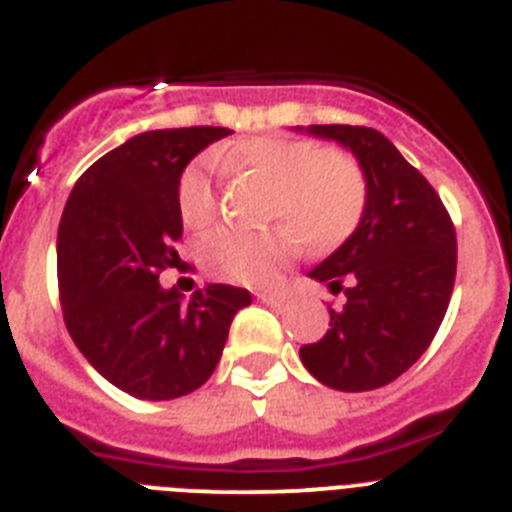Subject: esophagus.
<instances>
[{
  "mask_svg": "<svg viewBox=\"0 0 512 512\" xmlns=\"http://www.w3.org/2000/svg\"><path fill=\"white\" fill-rule=\"evenodd\" d=\"M262 303H283L290 296L288 288H270V290H257L255 293Z\"/></svg>",
  "mask_w": 512,
  "mask_h": 512,
  "instance_id": "1",
  "label": "esophagus"
}]
</instances>
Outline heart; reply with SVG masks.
<instances>
[{"instance_id":"heart-1","label":"heart","mask_w":512,"mask_h":512,"mask_svg":"<svg viewBox=\"0 0 512 512\" xmlns=\"http://www.w3.org/2000/svg\"><path fill=\"white\" fill-rule=\"evenodd\" d=\"M222 168L250 173L273 186L270 222L280 229L239 232L219 229L201 239L206 270L239 283H265L296 252L298 242L311 252L342 247L365 219L370 186L354 158L334 153L313 140L250 137L219 155ZM176 206L188 229H206L219 214L214 160L186 165L176 186Z\"/></svg>"}]
</instances>
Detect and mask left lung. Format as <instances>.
Masks as SVG:
<instances>
[{
    "label": "left lung",
    "instance_id": "left-lung-1",
    "mask_svg": "<svg viewBox=\"0 0 512 512\" xmlns=\"http://www.w3.org/2000/svg\"><path fill=\"white\" fill-rule=\"evenodd\" d=\"M306 132L357 155L370 201L357 232L308 273L347 303L329 308V331L303 344L301 362L334 390H375L434 342L457 278V232L434 186L385 135L352 124Z\"/></svg>",
    "mask_w": 512,
    "mask_h": 512
}]
</instances>
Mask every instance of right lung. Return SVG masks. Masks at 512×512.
<instances>
[{"mask_svg": "<svg viewBox=\"0 0 512 512\" xmlns=\"http://www.w3.org/2000/svg\"><path fill=\"white\" fill-rule=\"evenodd\" d=\"M227 127H181L137 135L96 160L73 186L58 227L63 321L99 375L142 400L193 393L219 365L234 313L250 290L206 285L191 298L163 290L178 267L183 219L176 186Z\"/></svg>", "mask_w": 512, "mask_h": 512, "instance_id": "add662e5", "label": "right lung"}]
</instances>
